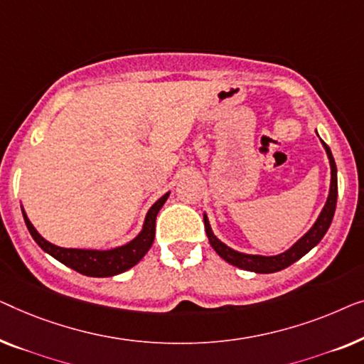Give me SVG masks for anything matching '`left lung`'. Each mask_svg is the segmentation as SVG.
<instances>
[{"instance_id": "obj_1", "label": "left lung", "mask_w": 364, "mask_h": 364, "mask_svg": "<svg viewBox=\"0 0 364 364\" xmlns=\"http://www.w3.org/2000/svg\"><path fill=\"white\" fill-rule=\"evenodd\" d=\"M321 145H323L326 156L330 160V168H331V181H330V193L328 198H326V203L323 209H321L320 216L316 218L314 226L309 229V232H305L301 237L296 240V242L291 245L290 249H287L285 252L277 254V255H255V254H244L239 252V250H234L221 242L216 235H214L211 224H209V219L204 213V228H206V234L209 239V244L213 245V249L219 254V257H223L226 262L235 267L249 270V272L255 274H274L279 272L285 267H289L294 262H296L300 257H304L306 252H310L311 249L315 247L316 244L323 239V235L328 231L331 221H333L335 209H336V196H338V181H336V165L333 160V155H331L330 146L326 145L323 140H320Z\"/></svg>"}]
</instances>
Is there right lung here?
<instances>
[{"mask_svg": "<svg viewBox=\"0 0 364 364\" xmlns=\"http://www.w3.org/2000/svg\"><path fill=\"white\" fill-rule=\"evenodd\" d=\"M168 196H170V193L163 194V196L148 209L141 231L135 239L120 245V247H114L109 250L59 247V245L50 244L49 240H46L43 235L36 231V228L31 224L24 209L23 218L28 226V231L36 240V244H38L44 252L53 255L55 260H59V262L68 265V267L74 269L75 272L87 275V277H112V275H119L122 272H125V270L132 269L133 265L140 262L143 255L150 250L153 240H155L156 214L161 209L163 204L166 203Z\"/></svg>", "mask_w": 364, "mask_h": 364, "instance_id": "add662e5", "label": "right lung"}]
</instances>
